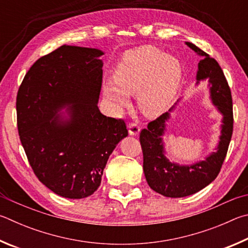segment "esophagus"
<instances>
[{"mask_svg": "<svg viewBox=\"0 0 248 248\" xmlns=\"http://www.w3.org/2000/svg\"><path fill=\"white\" fill-rule=\"evenodd\" d=\"M140 126H138L136 123H131V124L128 125V133H129V135L136 136V135H138V134H140Z\"/></svg>", "mask_w": 248, "mask_h": 248, "instance_id": "1", "label": "esophagus"}]
</instances>
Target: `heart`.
<instances>
[{
  "label": "heart",
  "mask_w": 248,
  "mask_h": 248,
  "mask_svg": "<svg viewBox=\"0 0 248 248\" xmlns=\"http://www.w3.org/2000/svg\"><path fill=\"white\" fill-rule=\"evenodd\" d=\"M114 82L103 85L104 98L114 111L129 102L128 94L137 93L141 113L157 117L166 112L179 89L182 67L177 59L150 46L127 51L114 71Z\"/></svg>",
  "instance_id": "heart-1"
}]
</instances>
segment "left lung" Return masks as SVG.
Listing matches in <instances>:
<instances>
[{
	"mask_svg": "<svg viewBox=\"0 0 248 248\" xmlns=\"http://www.w3.org/2000/svg\"><path fill=\"white\" fill-rule=\"evenodd\" d=\"M186 45L202 56V60L198 63L196 84H199L201 80L209 81L208 86L212 103L223 117L216 153L210 154L202 161L188 166H180L166 157L162 136L166 132V122L170 119V112L174 110L175 106L150 122L147 128L140 132V141L144 155L142 167L147 183L155 192L171 198L189 196L215 181L227 155L233 132L232 95L222 68L215 59L210 58L209 54L198 46L190 42H186Z\"/></svg>",
	"mask_w": 248,
	"mask_h": 248,
	"instance_id": "obj_1",
	"label": "left lung"
}]
</instances>
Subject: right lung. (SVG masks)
<instances>
[{
  "mask_svg": "<svg viewBox=\"0 0 248 248\" xmlns=\"http://www.w3.org/2000/svg\"><path fill=\"white\" fill-rule=\"evenodd\" d=\"M103 54L60 46L33 63L17 93V127L30 166L43 185L65 198L93 195L112 151L128 135L123 120L98 108Z\"/></svg>",
  "mask_w": 248,
  "mask_h": 248,
  "instance_id": "add662e5",
  "label": "right lung"
}]
</instances>
